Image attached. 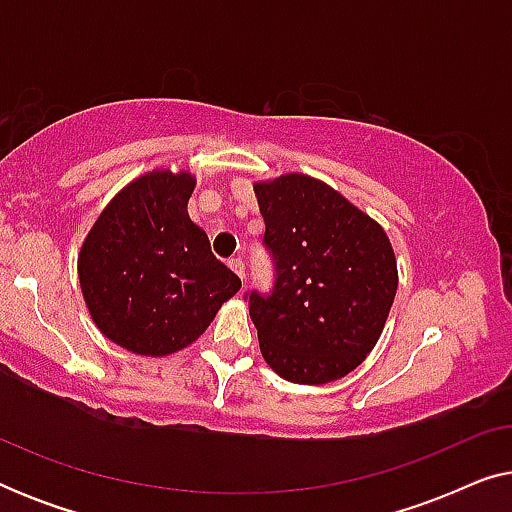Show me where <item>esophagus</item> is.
<instances>
[{
    "label": "esophagus",
    "mask_w": 512,
    "mask_h": 512,
    "mask_svg": "<svg viewBox=\"0 0 512 512\" xmlns=\"http://www.w3.org/2000/svg\"><path fill=\"white\" fill-rule=\"evenodd\" d=\"M228 265H230V270H233L235 275L244 282V261H242V258H230Z\"/></svg>",
    "instance_id": "obj_1"
}]
</instances>
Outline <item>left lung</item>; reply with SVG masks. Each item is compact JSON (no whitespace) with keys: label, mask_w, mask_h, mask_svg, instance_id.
<instances>
[{"label":"left lung","mask_w":512,"mask_h":512,"mask_svg":"<svg viewBox=\"0 0 512 512\" xmlns=\"http://www.w3.org/2000/svg\"><path fill=\"white\" fill-rule=\"evenodd\" d=\"M275 261L272 293H247L263 359L284 380L326 384L380 340L398 289L396 256L377 221L324 181L282 174L254 184Z\"/></svg>","instance_id":"1"}]
</instances>
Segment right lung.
Segmentation results:
<instances>
[{
	"mask_svg": "<svg viewBox=\"0 0 512 512\" xmlns=\"http://www.w3.org/2000/svg\"><path fill=\"white\" fill-rule=\"evenodd\" d=\"M191 172L153 170L104 207L79 254V282L104 338L167 356L200 338L240 277L188 216Z\"/></svg>",
	"mask_w": 512,
	"mask_h": 512,
	"instance_id": "right-lung-1",
	"label": "right lung"
}]
</instances>
